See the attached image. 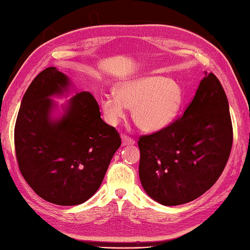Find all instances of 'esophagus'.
<instances>
[{"label":"esophagus","instance_id":"obj_1","mask_svg":"<svg viewBox=\"0 0 250 250\" xmlns=\"http://www.w3.org/2000/svg\"><path fill=\"white\" fill-rule=\"evenodd\" d=\"M135 141L132 138L127 136V135H123L122 136V146H129V145H134Z\"/></svg>","mask_w":250,"mask_h":250}]
</instances>
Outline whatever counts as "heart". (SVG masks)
<instances>
[{"label":"heart","mask_w":250,"mask_h":250,"mask_svg":"<svg viewBox=\"0 0 250 250\" xmlns=\"http://www.w3.org/2000/svg\"><path fill=\"white\" fill-rule=\"evenodd\" d=\"M182 91L176 82L165 77H147L123 83L115 94H104L100 100L103 116L116 125L126 116V107L133 109L135 124L145 132H158L178 115Z\"/></svg>","instance_id":"heart-1"}]
</instances>
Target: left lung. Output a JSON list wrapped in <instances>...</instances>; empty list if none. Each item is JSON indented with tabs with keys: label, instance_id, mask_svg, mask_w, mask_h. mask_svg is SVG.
Here are the masks:
<instances>
[{
	"label": "left lung",
	"instance_id": "obj_1",
	"mask_svg": "<svg viewBox=\"0 0 250 250\" xmlns=\"http://www.w3.org/2000/svg\"><path fill=\"white\" fill-rule=\"evenodd\" d=\"M233 145L229 101L215 74L201 80L181 117L139 137V178L146 193L173 207L211 189L224 170Z\"/></svg>",
	"mask_w": 250,
	"mask_h": 250
}]
</instances>
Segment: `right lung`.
<instances>
[{"instance_id":"right-lung-1","label":"right lung","mask_w":250,"mask_h":250,"mask_svg":"<svg viewBox=\"0 0 250 250\" xmlns=\"http://www.w3.org/2000/svg\"><path fill=\"white\" fill-rule=\"evenodd\" d=\"M71 82L55 67L30 83L17 115L14 142L20 171L42 199L57 205H78L102 183L121 137L102 118L92 93H77L64 114L51 117L55 102Z\"/></svg>"}]
</instances>
